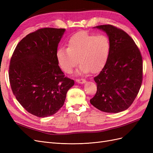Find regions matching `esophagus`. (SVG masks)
<instances>
[{
  "instance_id": "obj_1",
  "label": "esophagus",
  "mask_w": 153,
  "mask_h": 153,
  "mask_svg": "<svg viewBox=\"0 0 153 153\" xmlns=\"http://www.w3.org/2000/svg\"><path fill=\"white\" fill-rule=\"evenodd\" d=\"M76 82L77 83H80V84H84L86 82V80L84 78H76Z\"/></svg>"
}]
</instances>
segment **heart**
Wrapping results in <instances>:
<instances>
[{
  "label": "heart",
  "instance_id": "1",
  "mask_svg": "<svg viewBox=\"0 0 153 153\" xmlns=\"http://www.w3.org/2000/svg\"><path fill=\"white\" fill-rule=\"evenodd\" d=\"M68 48H59L56 56L59 66L66 73H71L80 63L79 72L97 73L107 62L111 49L109 38L105 34L95 35L80 31L71 36Z\"/></svg>",
  "mask_w": 153,
  "mask_h": 153
}]
</instances>
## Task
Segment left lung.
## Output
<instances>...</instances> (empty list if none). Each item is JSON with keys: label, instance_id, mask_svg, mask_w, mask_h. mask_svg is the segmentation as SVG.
Returning <instances> with one entry per match:
<instances>
[{"label": "left lung", "instance_id": "1", "mask_svg": "<svg viewBox=\"0 0 153 153\" xmlns=\"http://www.w3.org/2000/svg\"><path fill=\"white\" fill-rule=\"evenodd\" d=\"M95 27L108 35L111 49L107 62L94 78L97 91L90 103L103 112L118 113L131 105L140 89L141 53L135 41L122 29L112 25Z\"/></svg>", "mask_w": 153, "mask_h": 153}]
</instances>
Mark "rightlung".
<instances>
[{"instance_id":"right-lung-1","label":"right lung","mask_w":153,"mask_h":153,"mask_svg":"<svg viewBox=\"0 0 153 153\" xmlns=\"http://www.w3.org/2000/svg\"><path fill=\"white\" fill-rule=\"evenodd\" d=\"M65 29L42 28L27 34L15 49L9 68L13 94L29 113L53 115L63 106L73 80L64 75L56 56Z\"/></svg>"}]
</instances>
